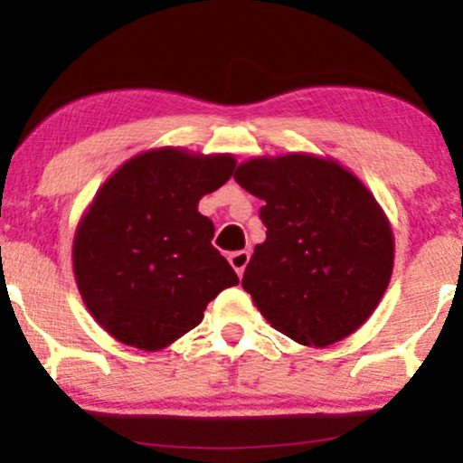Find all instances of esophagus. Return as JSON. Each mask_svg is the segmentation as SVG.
Instances as JSON below:
<instances>
[{
  "label": "esophagus",
  "mask_w": 463,
  "mask_h": 463,
  "mask_svg": "<svg viewBox=\"0 0 463 463\" xmlns=\"http://www.w3.org/2000/svg\"><path fill=\"white\" fill-rule=\"evenodd\" d=\"M228 261H231L232 269H235L239 276H243V269H246V265L250 261V252L248 250H237V252L228 254Z\"/></svg>",
  "instance_id": "esophagus-1"
}]
</instances>
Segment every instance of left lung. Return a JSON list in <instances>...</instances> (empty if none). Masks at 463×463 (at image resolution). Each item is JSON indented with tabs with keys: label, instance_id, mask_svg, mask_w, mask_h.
Listing matches in <instances>:
<instances>
[{
	"label": "left lung",
	"instance_id": "left-lung-1",
	"mask_svg": "<svg viewBox=\"0 0 463 463\" xmlns=\"http://www.w3.org/2000/svg\"><path fill=\"white\" fill-rule=\"evenodd\" d=\"M235 180L265 202L268 232L241 280L265 320L313 348L357 331L394 269L390 220L370 189L333 158L305 152L250 158Z\"/></svg>",
	"mask_w": 463,
	"mask_h": 463
}]
</instances>
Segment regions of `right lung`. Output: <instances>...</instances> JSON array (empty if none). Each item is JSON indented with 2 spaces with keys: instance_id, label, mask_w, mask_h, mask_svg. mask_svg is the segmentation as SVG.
Here are the masks:
<instances>
[{
  "instance_id": "right-lung-1",
  "label": "right lung",
  "mask_w": 463,
  "mask_h": 463,
  "mask_svg": "<svg viewBox=\"0 0 463 463\" xmlns=\"http://www.w3.org/2000/svg\"><path fill=\"white\" fill-rule=\"evenodd\" d=\"M232 154L156 147L132 156L99 187L73 237V274L95 322L117 342L161 350L239 283L198 211L235 169Z\"/></svg>"
}]
</instances>
